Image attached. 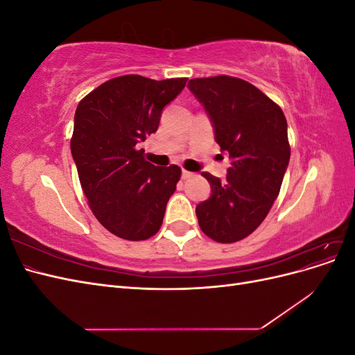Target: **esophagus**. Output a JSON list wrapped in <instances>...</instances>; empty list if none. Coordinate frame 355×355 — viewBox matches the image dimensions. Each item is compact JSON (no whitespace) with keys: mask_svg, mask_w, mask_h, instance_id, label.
I'll return each instance as SVG.
<instances>
[{"mask_svg":"<svg viewBox=\"0 0 355 355\" xmlns=\"http://www.w3.org/2000/svg\"><path fill=\"white\" fill-rule=\"evenodd\" d=\"M192 176H194V173H192V171H187V170L182 171V179H189Z\"/></svg>","mask_w":355,"mask_h":355,"instance_id":"34e87169","label":"esophagus"}]
</instances>
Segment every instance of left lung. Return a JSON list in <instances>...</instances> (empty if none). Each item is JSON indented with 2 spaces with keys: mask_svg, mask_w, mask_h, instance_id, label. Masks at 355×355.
I'll return each mask as SVG.
<instances>
[{
  "mask_svg": "<svg viewBox=\"0 0 355 355\" xmlns=\"http://www.w3.org/2000/svg\"><path fill=\"white\" fill-rule=\"evenodd\" d=\"M188 89L231 159L225 182L201 173L211 194L196 207L200 228L218 243L240 241L263 222L280 192L290 159L286 116L253 84L228 75L189 80Z\"/></svg>",
  "mask_w": 355,
  "mask_h": 355,
  "instance_id": "8db88e82",
  "label": "left lung"
}]
</instances>
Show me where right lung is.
<instances>
[{"label": "right lung", "mask_w": 355, "mask_h": 355, "mask_svg": "<svg viewBox=\"0 0 355 355\" xmlns=\"http://www.w3.org/2000/svg\"><path fill=\"white\" fill-rule=\"evenodd\" d=\"M185 84L187 78L123 75L101 84L77 106L72 158L93 214L116 237L146 240L163 223L180 168L151 164L139 144L157 132L163 110Z\"/></svg>", "instance_id": "obj_1"}]
</instances>
